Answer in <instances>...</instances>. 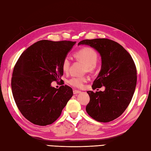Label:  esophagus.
<instances>
[{
	"label": "esophagus",
	"mask_w": 151,
	"mask_h": 151,
	"mask_svg": "<svg viewBox=\"0 0 151 151\" xmlns=\"http://www.w3.org/2000/svg\"><path fill=\"white\" fill-rule=\"evenodd\" d=\"M81 91H78V90H76V89H74L73 90V93L75 95H76V94H78V93H81Z\"/></svg>",
	"instance_id": "34e87169"
}]
</instances>
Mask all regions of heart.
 <instances>
[{"label":"heart","instance_id":"b5f03b06","mask_svg":"<svg viewBox=\"0 0 151 151\" xmlns=\"http://www.w3.org/2000/svg\"><path fill=\"white\" fill-rule=\"evenodd\" d=\"M76 60L84 63L86 69L89 72L93 71L96 68V63L98 62L99 56L97 52L90 47H84L76 51L74 54ZM70 66V60L68 57H65L63 59L62 67L63 72L67 73ZM88 81V78L85 76H75L72 77L69 81V83L72 86L75 88H82L84 86V83Z\"/></svg>","mask_w":151,"mask_h":151}]
</instances>
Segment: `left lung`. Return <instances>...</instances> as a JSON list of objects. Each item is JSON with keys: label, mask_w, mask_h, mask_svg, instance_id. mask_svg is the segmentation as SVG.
I'll use <instances>...</instances> for the list:
<instances>
[{"label": "left lung", "mask_w": 151, "mask_h": 151, "mask_svg": "<svg viewBox=\"0 0 151 151\" xmlns=\"http://www.w3.org/2000/svg\"><path fill=\"white\" fill-rule=\"evenodd\" d=\"M80 45L90 46L100 54L101 69L92 88H105L104 91H87L90 101L86 111L97 121H113L123 113L132 100L137 82L135 63L130 54L114 41L106 38L84 40Z\"/></svg>", "instance_id": "8db88e82"}]
</instances>
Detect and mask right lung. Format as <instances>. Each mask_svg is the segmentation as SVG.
Listing matches in <instances>:
<instances>
[{
  "mask_svg": "<svg viewBox=\"0 0 151 151\" xmlns=\"http://www.w3.org/2000/svg\"><path fill=\"white\" fill-rule=\"evenodd\" d=\"M75 43L41 40L25 50L16 63L12 78L13 96L21 113L33 124L54 123L72 97L69 86L56 89L51 83L62 81V62Z\"/></svg>",
  "mask_w": 151,
  "mask_h": 151,
  "instance_id": "obj_1",
  "label": "right lung"
}]
</instances>
